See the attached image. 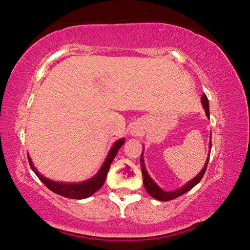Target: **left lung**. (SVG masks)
I'll return each mask as SVG.
<instances>
[{
    "label": "left lung",
    "mask_w": 250,
    "mask_h": 250,
    "mask_svg": "<svg viewBox=\"0 0 250 250\" xmlns=\"http://www.w3.org/2000/svg\"><path fill=\"white\" fill-rule=\"evenodd\" d=\"M202 101V104H203V108L205 110V113L207 118H209V104H208V99H207V97L205 95L202 96L201 98ZM209 149H211V138H210V141H209ZM143 150H145V147H143ZM143 150H142V153H141V159H140V163H141V168H142V176H143V184H145V188H146V191L149 193V195L152 196L155 200L158 201H162V202H167V201H171V200H174V198L179 197L181 195H183L184 193L188 192L189 189H192L194 186H195L198 182L202 180L203 175L205 174V171H206V167H207V164H208V161H209V153H210V150L208 152V156H207L206 159V162H205V166L203 167L202 171L198 173V174L192 179L191 181H188V183L185 185L182 186V188L174 189V191H170V192H167V191H163L162 188H160V186L155 183V182L151 179V176L149 175V173H147L146 166H145V159H143Z\"/></svg>",
    "instance_id": "1"
}]
</instances>
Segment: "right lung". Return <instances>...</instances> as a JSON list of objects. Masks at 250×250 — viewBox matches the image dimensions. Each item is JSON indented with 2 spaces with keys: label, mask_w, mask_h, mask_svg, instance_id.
Listing matches in <instances>:
<instances>
[{
  "label": "right lung",
  "mask_w": 250,
  "mask_h": 250,
  "mask_svg": "<svg viewBox=\"0 0 250 250\" xmlns=\"http://www.w3.org/2000/svg\"><path fill=\"white\" fill-rule=\"evenodd\" d=\"M124 143H125V138H121L113 143V146H111V149H110L107 158H105L104 162L103 163V166H101L100 170L97 172V174L90 177V179L83 182H75V183H69L68 182V183H66V182L53 181L50 179H47V177H45L43 174H41V173L36 170V167H34L33 161L29 155H28V162L34 173L39 176V179L43 182L46 186H47L50 191L67 198L83 200V198H87L91 196L92 194H95L101 188V186L104 185L105 177H107V174H108L109 167L111 166L115 156L117 155L118 150L120 149Z\"/></svg>",
  "instance_id": "obj_1"
}]
</instances>
